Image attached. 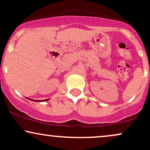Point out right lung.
I'll return each mask as SVG.
<instances>
[{
  "mask_svg": "<svg viewBox=\"0 0 150 150\" xmlns=\"http://www.w3.org/2000/svg\"><path fill=\"white\" fill-rule=\"evenodd\" d=\"M27 99H28V98H27ZM30 99V100H32L33 101H38V102H42V101H46L49 100V99H44V100H34V99Z\"/></svg>",
  "mask_w": 150,
  "mask_h": 150,
  "instance_id": "right-lung-1",
  "label": "right lung"
}]
</instances>
